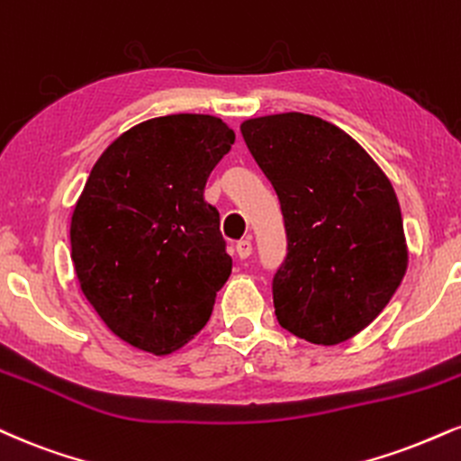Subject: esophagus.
Wrapping results in <instances>:
<instances>
[{
    "label": "esophagus",
    "instance_id": "obj_1",
    "mask_svg": "<svg viewBox=\"0 0 461 461\" xmlns=\"http://www.w3.org/2000/svg\"><path fill=\"white\" fill-rule=\"evenodd\" d=\"M236 253H238V258H240V259H247L249 255L253 253L251 240H238L236 242Z\"/></svg>",
    "mask_w": 461,
    "mask_h": 461
}]
</instances>
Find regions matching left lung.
<instances>
[{
    "mask_svg": "<svg viewBox=\"0 0 461 461\" xmlns=\"http://www.w3.org/2000/svg\"><path fill=\"white\" fill-rule=\"evenodd\" d=\"M240 132L284 214L276 320L320 346L350 339L378 318L406 275L402 210L389 177L348 132L315 115H266L242 122Z\"/></svg>",
    "mask_w": 461,
    "mask_h": 461,
    "instance_id": "8db88e82",
    "label": "left lung"
}]
</instances>
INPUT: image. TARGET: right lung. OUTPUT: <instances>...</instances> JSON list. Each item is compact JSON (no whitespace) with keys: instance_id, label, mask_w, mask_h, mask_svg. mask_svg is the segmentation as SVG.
<instances>
[{"instance_id":"obj_1","label":"right lung","mask_w":461,"mask_h":461,"mask_svg":"<svg viewBox=\"0 0 461 461\" xmlns=\"http://www.w3.org/2000/svg\"><path fill=\"white\" fill-rule=\"evenodd\" d=\"M234 140L214 115H165L126 131L90 171L72 212L70 258L96 313L140 350L185 346L231 273L203 188Z\"/></svg>"}]
</instances>
